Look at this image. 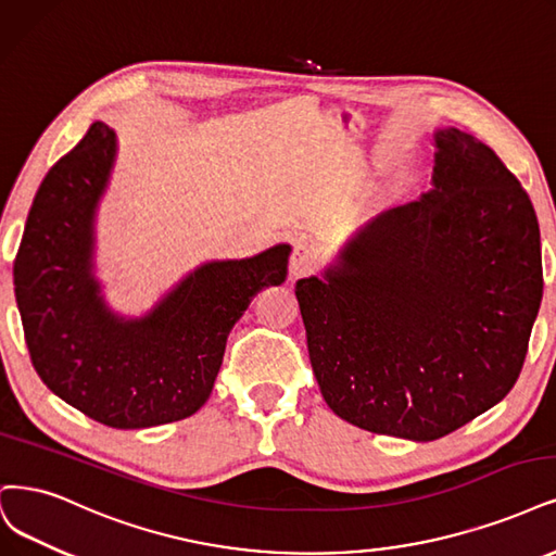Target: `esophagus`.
<instances>
[{
  "label": "esophagus",
  "instance_id": "1",
  "mask_svg": "<svg viewBox=\"0 0 556 556\" xmlns=\"http://www.w3.org/2000/svg\"><path fill=\"white\" fill-rule=\"evenodd\" d=\"M317 266V255L308 243H296L290 257V278L296 280L305 274H311Z\"/></svg>",
  "mask_w": 556,
  "mask_h": 556
}]
</instances>
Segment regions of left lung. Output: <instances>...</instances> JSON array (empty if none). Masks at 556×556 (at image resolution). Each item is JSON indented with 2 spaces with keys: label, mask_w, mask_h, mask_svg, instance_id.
Listing matches in <instances>:
<instances>
[{
  "label": "left lung",
  "mask_w": 556,
  "mask_h": 556,
  "mask_svg": "<svg viewBox=\"0 0 556 556\" xmlns=\"http://www.w3.org/2000/svg\"><path fill=\"white\" fill-rule=\"evenodd\" d=\"M432 188L296 280L313 372L348 424L432 442L513 389L543 299L529 195L460 128L432 132Z\"/></svg>",
  "instance_id": "left-lung-1"
}]
</instances>
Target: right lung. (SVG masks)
<instances>
[{
  "label": "right lung",
  "instance_id": "obj_1",
  "mask_svg": "<svg viewBox=\"0 0 556 556\" xmlns=\"http://www.w3.org/2000/svg\"><path fill=\"white\" fill-rule=\"evenodd\" d=\"M117 151V132L93 122L50 167L29 208L13 285L43 384L103 426L140 430L204 405L229 331L260 290L285 282L292 245L204 262L144 315H119L96 276V216Z\"/></svg>",
  "mask_w": 556,
  "mask_h": 556
}]
</instances>
